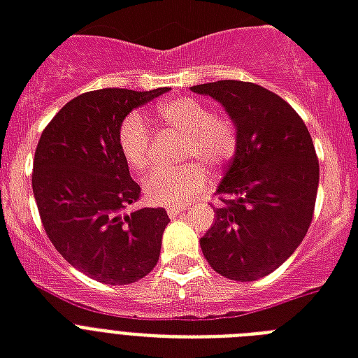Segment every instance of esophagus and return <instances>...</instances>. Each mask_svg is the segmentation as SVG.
I'll return each mask as SVG.
<instances>
[{
    "label": "esophagus",
    "mask_w": 358,
    "mask_h": 358,
    "mask_svg": "<svg viewBox=\"0 0 358 358\" xmlns=\"http://www.w3.org/2000/svg\"><path fill=\"white\" fill-rule=\"evenodd\" d=\"M185 209H187V207H179V205H173V207H168V209H166V213H168V217H170V218H176V217H179L181 213H185Z\"/></svg>",
    "instance_id": "34e87169"
}]
</instances>
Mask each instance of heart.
Wrapping results in <instances>:
<instances>
[{"instance_id":"1","label":"heart","mask_w":358,"mask_h":358,"mask_svg":"<svg viewBox=\"0 0 358 358\" xmlns=\"http://www.w3.org/2000/svg\"><path fill=\"white\" fill-rule=\"evenodd\" d=\"M157 117L185 136L181 159L196 162L179 170L153 171L143 182V192L153 205H182L207 182V171L199 162L209 168H222L234 159L239 145L237 127L228 115L210 113L209 106L194 96L160 102ZM117 141L121 155L132 170L138 173L151 170V134L140 113H129L121 121Z\"/></svg>"}]
</instances>
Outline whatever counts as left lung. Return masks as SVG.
Returning <instances> with one entry per match:
<instances>
[{"mask_svg": "<svg viewBox=\"0 0 358 358\" xmlns=\"http://www.w3.org/2000/svg\"><path fill=\"white\" fill-rule=\"evenodd\" d=\"M190 90L220 102L239 136L201 252L226 278H263L297 250L312 222L320 185L314 141L299 113L262 85L220 80Z\"/></svg>", "mask_w": 358, "mask_h": 358, "instance_id": "obj_1", "label": "left lung"}]
</instances>
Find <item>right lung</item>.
I'll use <instances>...</instances> for the list:
<instances>
[{
    "label": "right lung",
    "mask_w": 358,
    "mask_h": 358,
    "mask_svg": "<svg viewBox=\"0 0 358 358\" xmlns=\"http://www.w3.org/2000/svg\"><path fill=\"white\" fill-rule=\"evenodd\" d=\"M168 91L84 93L55 113L38 140L31 185L44 231L74 268L102 284H134L159 262L170 218L162 207L123 213L140 199V185L117 132L134 108Z\"/></svg>",
    "instance_id": "right-lung-1"
}]
</instances>
